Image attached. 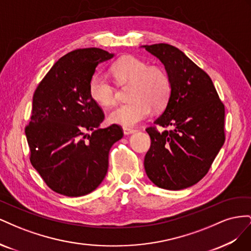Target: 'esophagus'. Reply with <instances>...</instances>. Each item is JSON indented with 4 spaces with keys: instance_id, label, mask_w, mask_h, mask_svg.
Instances as JSON below:
<instances>
[{
    "instance_id": "34e87169",
    "label": "esophagus",
    "mask_w": 251,
    "mask_h": 251,
    "mask_svg": "<svg viewBox=\"0 0 251 251\" xmlns=\"http://www.w3.org/2000/svg\"><path fill=\"white\" fill-rule=\"evenodd\" d=\"M135 132H136V130H134V128L124 127V134H125V135H131V134H134Z\"/></svg>"
}]
</instances>
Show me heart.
Returning a JSON list of instances; mask_svg holds the SVG:
<instances>
[{
	"instance_id": "obj_1",
	"label": "heart",
	"mask_w": 251,
	"mask_h": 251,
	"mask_svg": "<svg viewBox=\"0 0 251 251\" xmlns=\"http://www.w3.org/2000/svg\"><path fill=\"white\" fill-rule=\"evenodd\" d=\"M112 73L121 86L131 83L130 101L112 111V124L131 127L147 118L151 111L165 107L171 96L172 83L168 73L157 66H149L143 60L126 55L113 64ZM89 94L102 107H111L117 100V90L100 74H95L89 83Z\"/></svg>"
}]
</instances>
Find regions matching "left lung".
Returning a JSON list of instances; mask_svg holds the SVG:
<instances>
[{
	"mask_svg": "<svg viewBox=\"0 0 251 251\" xmlns=\"http://www.w3.org/2000/svg\"><path fill=\"white\" fill-rule=\"evenodd\" d=\"M164 65L171 96L155 125L172 126L159 132L147 127L151 148L144 169L158 187L179 191L206 175L225 141V107L208 74L169 44L143 46Z\"/></svg>",
	"mask_w": 251,
	"mask_h": 251,
	"instance_id": "left-lung-1",
	"label": "left lung"
}]
</instances>
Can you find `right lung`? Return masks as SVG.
<instances>
[{
    "instance_id": "right-lung-1",
    "label": "right lung",
    "mask_w": 251,
    "mask_h": 251,
    "mask_svg": "<svg viewBox=\"0 0 251 251\" xmlns=\"http://www.w3.org/2000/svg\"><path fill=\"white\" fill-rule=\"evenodd\" d=\"M113 56L100 48L71 51L53 65L33 94L25 127L30 162L57 194L93 192L107 175L110 149L123 138L118 125L98 127L104 114L89 94L96 67Z\"/></svg>"
}]
</instances>
